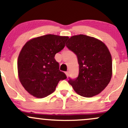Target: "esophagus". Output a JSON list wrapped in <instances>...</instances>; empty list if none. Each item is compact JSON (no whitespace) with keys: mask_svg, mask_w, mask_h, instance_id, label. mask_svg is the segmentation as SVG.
Returning <instances> with one entry per match:
<instances>
[{"mask_svg":"<svg viewBox=\"0 0 128 128\" xmlns=\"http://www.w3.org/2000/svg\"><path fill=\"white\" fill-rule=\"evenodd\" d=\"M66 75L67 77L68 76V72H66Z\"/></svg>","mask_w":128,"mask_h":128,"instance_id":"1","label":"esophagus"}]
</instances>
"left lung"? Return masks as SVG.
I'll return each instance as SVG.
<instances>
[{"mask_svg":"<svg viewBox=\"0 0 128 128\" xmlns=\"http://www.w3.org/2000/svg\"><path fill=\"white\" fill-rule=\"evenodd\" d=\"M67 47L76 55L79 75L68 83L78 95L92 97L103 90L111 80L112 62L110 52L102 40L84 34L68 39Z\"/></svg>","mask_w":128,"mask_h":128,"instance_id":"1","label":"left lung"}]
</instances>
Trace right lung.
Instances as JSON below:
<instances>
[{
    "label": "right lung",
    "mask_w": 128,
    "mask_h": 128,
    "mask_svg": "<svg viewBox=\"0 0 128 128\" xmlns=\"http://www.w3.org/2000/svg\"><path fill=\"white\" fill-rule=\"evenodd\" d=\"M68 38L46 34L31 39L23 46L18 60V77L30 95L46 97L55 90L60 80L66 79L54 56L64 48Z\"/></svg>",
    "instance_id": "right-lung-1"
}]
</instances>
